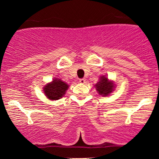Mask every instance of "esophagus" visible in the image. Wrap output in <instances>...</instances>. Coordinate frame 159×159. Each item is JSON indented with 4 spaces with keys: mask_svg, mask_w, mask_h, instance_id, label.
Instances as JSON below:
<instances>
[{
    "mask_svg": "<svg viewBox=\"0 0 159 159\" xmlns=\"http://www.w3.org/2000/svg\"><path fill=\"white\" fill-rule=\"evenodd\" d=\"M79 82L81 84H84L86 82V80L84 78H81V79H79Z\"/></svg>",
    "mask_w": 159,
    "mask_h": 159,
    "instance_id": "obj_1",
    "label": "esophagus"
}]
</instances>
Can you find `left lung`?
Instances as JSON below:
<instances>
[{
    "mask_svg": "<svg viewBox=\"0 0 159 159\" xmlns=\"http://www.w3.org/2000/svg\"><path fill=\"white\" fill-rule=\"evenodd\" d=\"M95 87L98 93L103 96H106L111 93V92H113L114 84L112 81H109L105 75H102L100 78L98 83L95 85Z\"/></svg>",
    "mask_w": 159,
    "mask_h": 159,
    "instance_id": "8db88e82",
    "label": "left lung"
}]
</instances>
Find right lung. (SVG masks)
<instances>
[{
  "mask_svg": "<svg viewBox=\"0 0 159 159\" xmlns=\"http://www.w3.org/2000/svg\"><path fill=\"white\" fill-rule=\"evenodd\" d=\"M69 85L61 79H54L43 88L45 96L50 100H58L64 96Z\"/></svg>",
  "mask_w": 159,
  "mask_h": 159,
  "instance_id": "1",
  "label": "right lung"
}]
</instances>
